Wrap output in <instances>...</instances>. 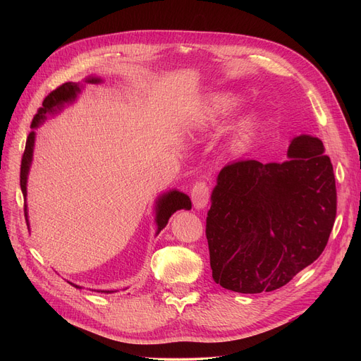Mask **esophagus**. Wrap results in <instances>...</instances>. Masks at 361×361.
Returning <instances> with one entry per match:
<instances>
[{"label":"esophagus","mask_w":361,"mask_h":361,"mask_svg":"<svg viewBox=\"0 0 361 361\" xmlns=\"http://www.w3.org/2000/svg\"><path fill=\"white\" fill-rule=\"evenodd\" d=\"M209 185H207L204 181H199L193 185L192 188V200L193 204L197 211L204 209L207 206V202H209Z\"/></svg>","instance_id":"34e87169"}]
</instances>
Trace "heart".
I'll list each match as a JSON object with an SVG mask.
<instances>
[{
	"label": "heart",
	"instance_id": "heart-1",
	"mask_svg": "<svg viewBox=\"0 0 361 361\" xmlns=\"http://www.w3.org/2000/svg\"><path fill=\"white\" fill-rule=\"evenodd\" d=\"M243 98L235 92H212L203 99L200 106L197 128L211 131L224 127L241 108ZM260 116L257 111H247L238 116L225 131L224 149L230 157H243L253 147L259 131Z\"/></svg>",
	"mask_w": 361,
	"mask_h": 361
}]
</instances>
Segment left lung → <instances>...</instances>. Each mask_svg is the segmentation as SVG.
Wrapping results in <instances>:
<instances>
[{
  "instance_id": "left-lung-1",
  "label": "left lung",
  "mask_w": 361,
  "mask_h": 361,
  "mask_svg": "<svg viewBox=\"0 0 361 361\" xmlns=\"http://www.w3.org/2000/svg\"><path fill=\"white\" fill-rule=\"evenodd\" d=\"M288 159L221 169L206 218L214 281L243 294L278 290L325 250L336 215L334 168L319 137L290 140Z\"/></svg>"
}]
</instances>
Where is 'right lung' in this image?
I'll return each instance as SVG.
<instances>
[{
    "mask_svg": "<svg viewBox=\"0 0 361 361\" xmlns=\"http://www.w3.org/2000/svg\"><path fill=\"white\" fill-rule=\"evenodd\" d=\"M104 82L99 75H89L83 80V83H64L60 87H56L54 92H51L48 97L44 99L42 106L37 111V114L35 116L33 121H32V131L29 133L27 140H26V147H25V154L22 158V166H20V187H22V193L25 197V216H26V222L27 226L29 225V219H27V203H26V196H27V177H29V171L32 166V159H33V149H35V139H36V133L35 130L39 127L41 124L45 123L48 116H55L64 109L66 105L73 104L75 99H78L79 94L82 93L83 87L86 83L90 85H97ZM155 224H157V235L165 228L168 219L171 218V215L176 214L180 209H192V200L185 193L180 192V190H169L165 192L162 195L158 196V199L155 200ZM73 287L75 288H82L75 283L70 282ZM98 293H105V294H111L116 291H109V290H101Z\"/></svg>",
    "mask_w": 361,
    "mask_h": 361,
    "instance_id": "obj_1",
    "label": "right lung"
}]
</instances>
